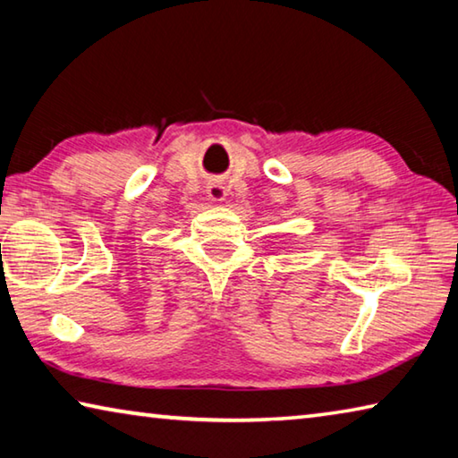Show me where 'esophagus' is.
<instances>
[{
  "instance_id": "1",
  "label": "esophagus",
  "mask_w": 458,
  "mask_h": 458,
  "mask_svg": "<svg viewBox=\"0 0 458 458\" xmlns=\"http://www.w3.org/2000/svg\"><path fill=\"white\" fill-rule=\"evenodd\" d=\"M208 196H210V199L214 201H222L224 196H226V188L220 183H210L208 185Z\"/></svg>"
}]
</instances>
